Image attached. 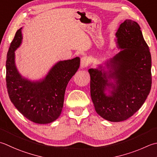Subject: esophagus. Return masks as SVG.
Here are the masks:
<instances>
[{
    "instance_id": "esophagus-1",
    "label": "esophagus",
    "mask_w": 157,
    "mask_h": 157,
    "mask_svg": "<svg viewBox=\"0 0 157 157\" xmlns=\"http://www.w3.org/2000/svg\"><path fill=\"white\" fill-rule=\"evenodd\" d=\"M88 62V58L86 57H82L81 58V64H80L81 68H82V69L86 68V67H87Z\"/></svg>"
}]
</instances>
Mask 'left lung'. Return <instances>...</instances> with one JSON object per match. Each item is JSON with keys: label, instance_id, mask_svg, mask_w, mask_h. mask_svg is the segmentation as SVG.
<instances>
[{"label": "left lung", "instance_id": "1", "mask_svg": "<svg viewBox=\"0 0 157 157\" xmlns=\"http://www.w3.org/2000/svg\"><path fill=\"white\" fill-rule=\"evenodd\" d=\"M136 21L126 20L116 33L118 53L90 68V96L96 112L121 122L140 109L152 85L151 55Z\"/></svg>", "mask_w": 157, "mask_h": 157}]
</instances>
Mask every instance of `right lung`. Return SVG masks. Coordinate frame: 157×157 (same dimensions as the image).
<instances>
[{"instance_id":"add662e5","label":"right lung","mask_w":157,"mask_h":157,"mask_svg":"<svg viewBox=\"0 0 157 157\" xmlns=\"http://www.w3.org/2000/svg\"><path fill=\"white\" fill-rule=\"evenodd\" d=\"M20 28L7 52L6 82L10 100L24 117L37 124H48L59 117L67 86L80 64V58L60 60L45 77L30 80L21 75L15 64V51L22 43Z\"/></svg>"}]
</instances>
